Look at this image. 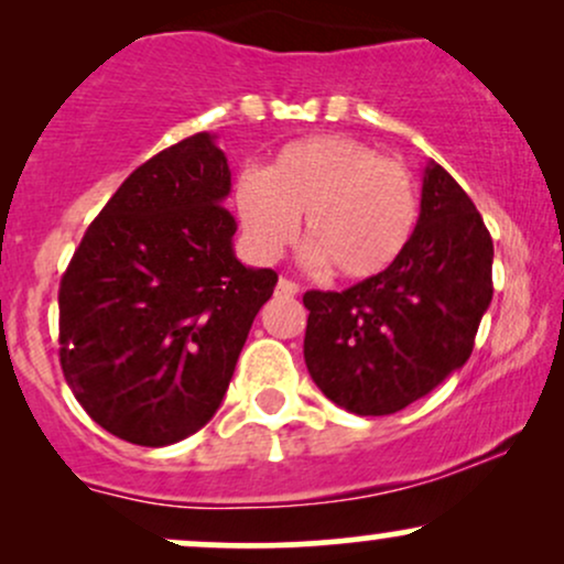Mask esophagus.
<instances>
[{
    "instance_id": "34e87169",
    "label": "esophagus",
    "mask_w": 564,
    "mask_h": 564,
    "mask_svg": "<svg viewBox=\"0 0 564 564\" xmlns=\"http://www.w3.org/2000/svg\"><path fill=\"white\" fill-rule=\"evenodd\" d=\"M275 291L281 296H296V294H300V286H296L294 281H289V278H281V281H278Z\"/></svg>"
}]
</instances>
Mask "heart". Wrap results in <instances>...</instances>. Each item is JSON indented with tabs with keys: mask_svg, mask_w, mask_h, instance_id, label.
I'll use <instances>...</instances> for the list:
<instances>
[{
	"mask_svg": "<svg viewBox=\"0 0 564 564\" xmlns=\"http://www.w3.org/2000/svg\"><path fill=\"white\" fill-rule=\"evenodd\" d=\"M238 219L257 260L281 257L300 236L307 260L364 281L384 273L411 241L419 219L413 172L345 134L283 145L262 170H243L232 187Z\"/></svg>",
	"mask_w": 564,
	"mask_h": 564,
	"instance_id": "1",
	"label": "heart"
}]
</instances>
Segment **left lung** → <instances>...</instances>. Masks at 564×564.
I'll list each match as a JSON object with an SVG mask.
<instances>
[{
  "instance_id": "left-lung-1",
  "label": "left lung",
  "mask_w": 564,
  "mask_h": 564,
  "mask_svg": "<svg viewBox=\"0 0 564 564\" xmlns=\"http://www.w3.org/2000/svg\"><path fill=\"white\" fill-rule=\"evenodd\" d=\"M490 300V232L464 187L430 161L403 254L345 291L302 296L304 364L345 411L398 413L467 364Z\"/></svg>"
}]
</instances>
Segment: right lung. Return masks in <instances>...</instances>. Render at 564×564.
I'll list each match as a JSON object with an SVG mask.
<instances>
[{
	"label": "right lung",
	"instance_id": "right-lung-1",
	"mask_svg": "<svg viewBox=\"0 0 564 564\" xmlns=\"http://www.w3.org/2000/svg\"><path fill=\"white\" fill-rule=\"evenodd\" d=\"M230 166L198 132L148 159L84 232L61 294V366L84 411L161 448L209 422L278 275L232 251Z\"/></svg>",
	"mask_w": 564,
	"mask_h": 564
}]
</instances>
